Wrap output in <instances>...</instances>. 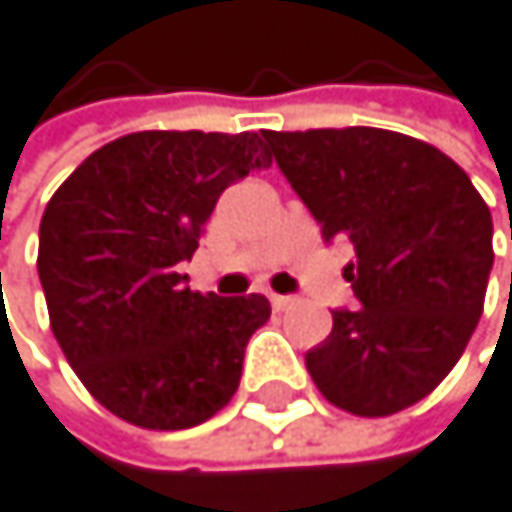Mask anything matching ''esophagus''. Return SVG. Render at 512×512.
Listing matches in <instances>:
<instances>
[{
	"label": "esophagus",
	"mask_w": 512,
	"mask_h": 512,
	"mask_svg": "<svg viewBox=\"0 0 512 512\" xmlns=\"http://www.w3.org/2000/svg\"><path fill=\"white\" fill-rule=\"evenodd\" d=\"M270 304H273V310H276V313H282V310L294 307V298H288V294H273Z\"/></svg>",
	"instance_id": "34e87169"
}]
</instances>
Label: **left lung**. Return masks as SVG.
<instances>
[{
	"mask_svg": "<svg viewBox=\"0 0 512 512\" xmlns=\"http://www.w3.org/2000/svg\"><path fill=\"white\" fill-rule=\"evenodd\" d=\"M264 144L322 239L356 251L344 279L359 310H331V334L307 353L313 384L359 418L421 402L482 316L495 264L488 205L458 162L399 131H264Z\"/></svg>",
	"mask_w": 512,
	"mask_h": 512,
	"instance_id": "8db88e82",
	"label": "left lung"
}]
</instances>
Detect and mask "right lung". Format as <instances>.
<instances>
[{
  "label": "right lung",
  "instance_id": "obj_1",
  "mask_svg": "<svg viewBox=\"0 0 512 512\" xmlns=\"http://www.w3.org/2000/svg\"><path fill=\"white\" fill-rule=\"evenodd\" d=\"M267 165L251 131H134L94 150L45 205L36 267L51 331L116 418L187 430L233 399L270 301L190 291L181 264L221 193Z\"/></svg>",
  "mask_w": 512,
  "mask_h": 512
}]
</instances>
